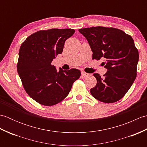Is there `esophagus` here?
Here are the masks:
<instances>
[{
	"instance_id": "34e87169",
	"label": "esophagus",
	"mask_w": 147,
	"mask_h": 147,
	"mask_svg": "<svg viewBox=\"0 0 147 147\" xmlns=\"http://www.w3.org/2000/svg\"><path fill=\"white\" fill-rule=\"evenodd\" d=\"M82 75L83 76H87L89 75V74L85 73V72L82 71Z\"/></svg>"
}]
</instances>
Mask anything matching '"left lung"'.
<instances>
[{"label": "left lung", "instance_id": "obj_1", "mask_svg": "<svg viewBox=\"0 0 147 147\" xmlns=\"http://www.w3.org/2000/svg\"><path fill=\"white\" fill-rule=\"evenodd\" d=\"M93 52L92 59L104 57L107 69L101 77L93 74L96 85L90 90L92 95L104 103L119 100L128 91L136 77L138 51L131 36L114 28L96 26L80 29Z\"/></svg>", "mask_w": 147, "mask_h": 147}]
</instances>
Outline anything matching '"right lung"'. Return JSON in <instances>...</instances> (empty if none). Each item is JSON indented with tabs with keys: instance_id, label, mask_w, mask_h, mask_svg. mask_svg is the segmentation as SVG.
<instances>
[{
	"instance_id": "obj_1",
	"label": "right lung",
	"mask_w": 147,
	"mask_h": 147,
	"mask_svg": "<svg viewBox=\"0 0 147 147\" xmlns=\"http://www.w3.org/2000/svg\"><path fill=\"white\" fill-rule=\"evenodd\" d=\"M75 32L73 29L40 30L30 35L21 45L17 70L24 90L39 104H58L69 93L81 76L77 69L57 71L51 64L63 51L64 43Z\"/></svg>"
}]
</instances>
